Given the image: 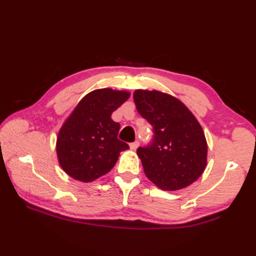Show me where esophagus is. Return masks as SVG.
Wrapping results in <instances>:
<instances>
[{"label":"esophagus","mask_w":256,"mask_h":256,"mask_svg":"<svg viewBox=\"0 0 256 256\" xmlns=\"http://www.w3.org/2000/svg\"><path fill=\"white\" fill-rule=\"evenodd\" d=\"M138 145H140V143H138V142L131 143V144H130V148H131L132 150H136V148H138Z\"/></svg>","instance_id":"1"}]
</instances>
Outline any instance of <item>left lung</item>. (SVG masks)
<instances>
[{"mask_svg": "<svg viewBox=\"0 0 256 256\" xmlns=\"http://www.w3.org/2000/svg\"><path fill=\"white\" fill-rule=\"evenodd\" d=\"M138 113L153 126V143L136 153L144 172L157 187L175 192L202 175L208 146L200 123L184 103L158 90H135Z\"/></svg>", "mask_w": 256, "mask_h": 256, "instance_id": "8db88e82", "label": "left lung"}]
</instances>
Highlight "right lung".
<instances>
[{"mask_svg":"<svg viewBox=\"0 0 256 256\" xmlns=\"http://www.w3.org/2000/svg\"><path fill=\"white\" fill-rule=\"evenodd\" d=\"M131 94L111 88L86 94L74 106L58 132L56 152L62 170L76 180L91 182L116 165L128 145L118 138L120 124L112 113Z\"/></svg>","mask_w":256,"mask_h":256,"instance_id":"add662e5","label":"right lung"}]
</instances>
